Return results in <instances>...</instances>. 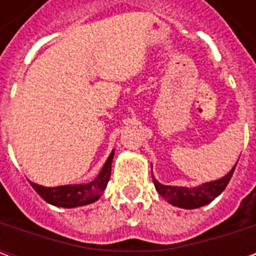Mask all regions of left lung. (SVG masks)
I'll return each instance as SVG.
<instances>
[{
  "label": "left lung",
  "mask_w": 256,
  "mask_h": 256,
  "mask_svg": "<svg viewBox=\"0 0 256 256\" xmlns=\"http://www.w3.org/2000/svg\"><path fill=\"white\" fill-rule=\"evenodd\" d=\"M234 168H236V164L224 178L212 181V182H206L198 188L162 185L155 178H154V184H155L158 193L172 206L181 207V208H198V207L212 202L216 196H220V193L224 192V189L228 186V184L230 181Z\"/></svg>",
  "instance_id": "obj_1"
}]
</instances>
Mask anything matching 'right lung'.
<instances>
[{"label": "right lung", "mask_w": 256, "mask_h": 256, "mask_svg": "<svg viewBox=\"0 0 256 256\" xmlns=\"http://www.w3.org/2000/svg\"><path fill=\"white\" fill-rule=\"evenodd\" d=\"M112 159H114V150L111 152L110 158L106 159V164L98 174V177L89 184L64 185V186H56V188H46V186H41L34 182L30 184L45 202L53 204V206L72 208V207H78V206L90 204L96 202L101 196V193L106 190V184L111 177Z\"/></svg>", "instance_id": "right-lung-1"}]
</instances>
